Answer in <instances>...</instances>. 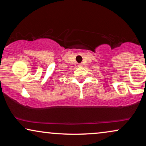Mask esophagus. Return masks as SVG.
<instances>
[{"label":"esophagus","instance_id":"esophagus-1","mask_svg":"<svg viewBox=\"0 0 146 146\" xmlns=\"http://www.w3.org/2000/svg\"><path fill=\"white\" fill-rule=\"evenodd\" d=\"M78 67L82 66V64H78Z\"/></svg>","mask_w":146,"mask_h":146}]
</instances>
